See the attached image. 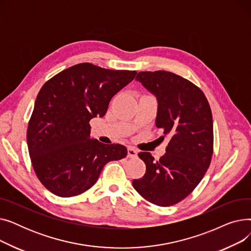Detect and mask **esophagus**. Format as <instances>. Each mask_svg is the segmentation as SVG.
Listing matches in <instances>:
<instances>
[{
	"label": "esophagus",
	"mask_w": 251,
	"mask_h": 251,
	"mask_svg": "<svg viewBox=\"0 0 251 251\" xmlns=\"http://www.w3.org/2000/svg\"><path fill=\"white\" fill-rule=\"evenodd\" d=\"M127 156L128 157H136L137 156V151L132 147H129L128 150H127Z\"/></svg>",
	"instance_id": "34e87169"
}]
</instances>
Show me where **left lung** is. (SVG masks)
<instances>
[{"label": "left lung", "instance_id": "left-lung-1", "mask_svg": "<svg viewBox=\"0 0 251 251\" xmlns=\"http://www.w3.org/2000/svg\"><path fill=\"white\" fill-rule=\"evenodd\" d=\"M135 80L156 98L155 126L171 139L159 161L151 152L138 153L147 171L142 178L132 181V185L153 204L173 205L199 185L210 164L212 110L201 88L172 72H139Z\"/></svg>", "mask_w": 251, "mask_h": 251}]
</instances>
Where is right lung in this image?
<instances>
[{
	"mask_svg": "<svg viewBox=\"0 0 251 251\" xmlns=\"http://www.w3.org/2000/svg\"><path fill=\"white\" fill-rule=\"evenodd\" d=\"M136 73L80 63L51 77L39 90L27 146L34 172L49 191L61 197L81 194L95 185L105 164L127 155L122 144L90 138L89 121L104 116L112 98Z\"/></svg>",
	"mask_w": 251,
	"mask_h": 251,
	"instance_id": "obj_1",
	"label": "right lung"
}]
</instances>
